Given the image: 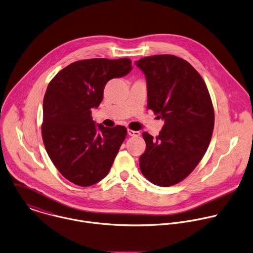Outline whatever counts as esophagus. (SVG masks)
I'll return each mask as SVG.
<instances>
[{"label": "esophagus", "mask_w": 253, "mask_h": 253, "mask_svg": "<svg viewBox=\"0 0 253 253\" xmlns=\"http://www.w3.org/2000/svg\"><path fill=\"white\" fill-rule=\"evenodd\" d=\"M128 135H129V136H134V137H138V136H140V132H139V131H134V130L128 129Z\"/></svg>", "instance_id": "34e87169"}]
</instances>
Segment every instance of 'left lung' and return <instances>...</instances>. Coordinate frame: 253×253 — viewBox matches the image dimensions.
Masks as SVG:
<instances>
[{
  "label": "left lung",
  "instance_id": "1",
  "mask_svg": "<svg viewBox=\"0 0 253 253\" xmlns=\"http://www.w3.org/2000/svg\"><path fill=\"white\" fill-rule=\"evenodd\" d=\"M147 80L148 108L165 120L156 138L143 133L140 169L152 183L169 187L187 177L204 157L215 114L207 85L184 59L155 55L136 61Z\"/></svg>",
  "mask_w": 253,
  "mask_h": 253
}]
</instances>
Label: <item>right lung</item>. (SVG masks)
Listing matches in <instances>:
<instances>
[{"instance_id":"add662e5","label":"right lung","mask_w":253,"mask_h":253,"mask_svg":"<svg viewBox=\"0 0 253 253\" xmlns=\"http://www.w3.org/2000/svg\"><path fill=\"white\" fill-rule=\"evenodd\" d=\"M132 70L128 58L86 59L61 70L49 83L43 99L42 139L46 152L69 181L90 186L104 178L126 138L127 129L95 125L106 83Z\"/></svg>"}]
</instances>
